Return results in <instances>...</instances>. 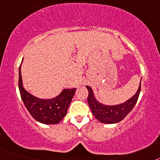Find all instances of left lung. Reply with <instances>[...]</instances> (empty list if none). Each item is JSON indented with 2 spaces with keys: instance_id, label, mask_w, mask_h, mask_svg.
Returning <instances> with one entry per match:
<instances>
[{
  "instance_id": "obj_1",
  "label": "left lung",
  "mask_w": 160,
  "mask_h": 160,
  "mask_svg": "<svg viewBox=\"0 0 160 160\" xmlns=\"http://www.w3.org/2000/svg\"><path fill=\"white\" fill-rule=\"evenodd\" d=\"M86 87L89 91L87 102L93 115L100 122L113 124L122 121L134 108L140 93L141 81L136 93L131 98L124 102L115 104V105H106L100 102L96 99L92 88L89 86H86Z\"/></svg>"
}]
</instances>
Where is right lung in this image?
<instances>
[{
	"instance_id": "add662e5",
	"label": "right lung",
	"mask_w": 160,
	"mask_h": 160,
	"mask_svg": "<svg viewBox=\"0 0 160 160\" xmlns=\"http://www.w3.org/2000/svg\"><path fill=\"white\" fill-rule=\"evenodd\" d=\"M21 66L22 64L19 67V90L28 111L32 118L41 123L58 124L66 116L76 88L63 89L58 95L52 98L44 99L38 98L24 88Z\"/></svg>"
}]
</instances>
